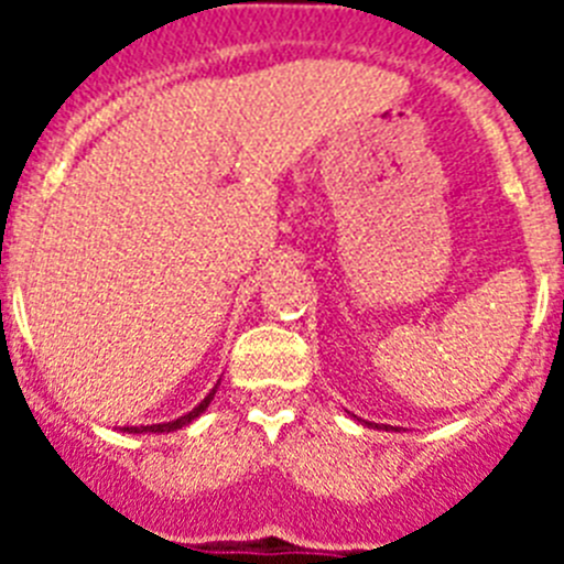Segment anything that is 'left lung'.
I'll return each mask as SVG.
<instances>
[{"mask_svg": "<svg viewBox=\"0 0 564 564\" xmlns=\"http://www.w3.org/2000/svg\"><path fill=\"white\" fill-rule=\"evenodd\" d=\"M370 426H372V423H370Z\"/></svg>", "mask_w": 564, "mask_h": 564, "instance_id": "left-lung-1", "label": "left lung"}]
</instances>
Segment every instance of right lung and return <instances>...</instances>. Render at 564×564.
Segmentation results:
<instances>
[{"label":"right lung","instance_id":"add662e5","mask_svg":"<svg viewBox=\"0 0 564 564\" xmlns=\"http://www.w3.org/2000/svg\"><path fill=\"white\" fill-rule=\"evenodd\" d=\"M214 392H217V387H214V390L208 392L206 398H203L200 406H194V410L188 412V415L177 417V421H169V423H152V426H141V430H138V426H134V430H129V426H123V432H174V430H183V426H186V423H192L194 417L203 415V412H206V406H208V403H212Z\"/></svg>","mask_w":564,"mask_h":564}]
</instances>
